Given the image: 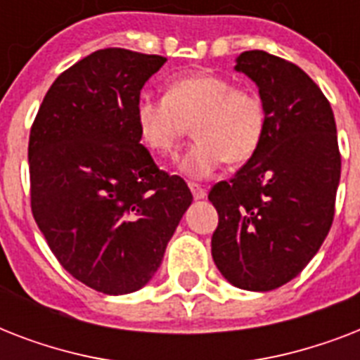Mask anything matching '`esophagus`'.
Masks as SVG:
<instances>
[{
  "mask_svg": "<svg viewBox=\"0 0 360 360\" xmlns=\"http://www.w3.org/2000/svg\"><path fill=\"white\" fill-rule=\"evenodd\" d=\"M191 192L192 196H194V200H203V198L207 196V192L203 191L200 185H194V183H191Z\"/></svg>",
  "mask_w": 360,
  "mask_h": 360,
  "instance_id": "34e87169",
  "label": "esophagus"
}]
</instances>
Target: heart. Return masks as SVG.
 I'll return each mask as SVG.
<instances>
[{"label":"heart","instance_id":"obj_1","mask_svg":"<svg viewBox=\"0 0 360 360\" xmlns=\"http://www.w3.org/2000/svg\"><path fill=\"white\" fill-rule=\"evenodd\" d=\"M191 123L196 141L179 160V172L205 179L226 160L243 164L256 155L267 130V110L254 89L211 72L172 78L164 98L141 97L136 104L141 140L162 157L177 151Z\"/></svg>","mask_w":360,"mask_h":360}]
</instances>
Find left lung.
Wrapping results in <instances>:
<instances>
[{"mask_svg": "<svg viewBox=\"0 0 360 360\" xmlns=\"http://www.w3.org/2000/svg\"><path fill=\"white\" fill-rule=\"evenodd\" d=\"M236 70L259 89L267 130L256 155L209 192L219 213L211 254L236 288L271 291L307 267L335 219V114L316 82L285 59L250 50Z\"/></svg>", "mask_w": 360, "mask_h": 360, "instance_id": "8db88e82", "label": "left lung"}]
</instances>
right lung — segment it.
I'll list each match as a JSON object with an SVG mask.
<instances>
[{"mask_svg": "<svg viewBox=\"0 0 360 360\" xmlns=\"http://www.w3.org/2000/svg\"><path fill=\"white\" fill-rule=\"evenodd\" d=\"M166 63L104 48L56 78L30 132L31 211L50 250L82 284L106 295L153 278L192 203L179 175L141 146L136 104Z\"/></svg>", "mask_w": 360, "mask_h": 360, "instance_id": "1", "label": "right lung"}]
</instances>
